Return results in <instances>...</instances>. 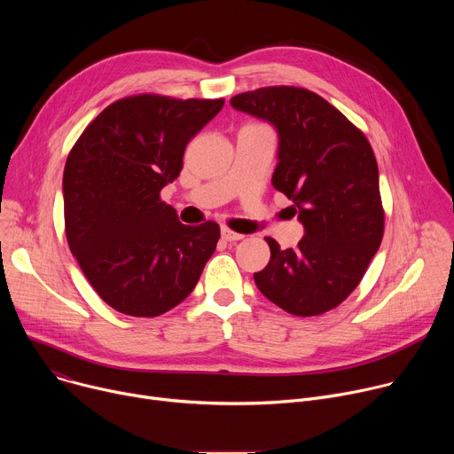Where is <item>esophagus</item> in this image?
<instances>
[{"label":"esophagus","mask_w":454,"mask_h":454,"mask_svg":"<svg viewBox=\"0 0 454 454\" xmlns=\"http://www.w3.org/2000/svg\"><path fill=\"white\" fill-rule=\"evenodd\" d=\"M221 237H223L224 240H228V242H233V240H240V239H244V235H242V233H237V231H233V230L226 228V226H223V228H221Z\"/></svg>","instance_id":"1"}]
</instances>
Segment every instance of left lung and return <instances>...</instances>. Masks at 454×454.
I'll return each instance as SVG.
<instances>
[{
    "label": "left lung",
    "mask_w": 454,
    "mask_h": 454,
    "mask_svg": "<svg viewBox=\"0 0 454 454\" xmlns=\"http://www.w3.org/2000/svg\"><path fill=\"white\" fill-rule=\"evenodd\" d=\"M230 104L277 129L271 183L293 201L305 228L294 249L266 237L271 258L253 275L254 284L289 314L327 312L357 287L382 240L373 151L343 113L303 88H261L235 95Z\"/></svg>",
    "instance_id": "1"
}]
</instances>
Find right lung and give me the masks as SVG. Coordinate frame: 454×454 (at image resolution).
Instances as JSON below:
<instances>
[{"label": "right lung", "instance_id": "add662e5", "mask_svg": "<svg viewBox=\"0 0 454 454\" xmlns=\"http://www.w3.org/2000/svg\"><path fill=\"white\" fill-rule=\"evenodd\" d=\"M223 106V98L125 97L70 151L62 177L67 239L88 282L114 310L153 317L174 309L214 254L219 224H181L160 192L179 176L186 144Z\"/></svg>", "mask_w": 454, "mask_h": 454}]
</instances>
